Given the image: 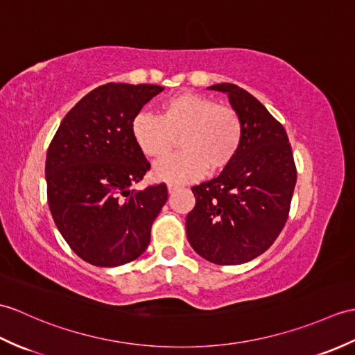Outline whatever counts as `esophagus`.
Wrapping results in <instances>:
<instances>
[{
    "label": "esophagus",
    "mask_w": 355,
    "mask_h": 355,
    "mask_svg": "<svg viewBox=\"0 0 355 355\" xmlns=\"http://www.w3.org/2000/svg\"><path fill=\"white\" fill-rule=\"evenodd\" d=\"M177 189H180V186H178V184H172V183H169V184H168V192H169V193L175 192Z\"/></svg>",
    "instance_id": "esophagus-1"
}]
</instances>
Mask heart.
<instances>
[{
  "instance_id": "1",
  "label": "heart",
  "mask_w": 355,
  "mask_h": 355,
  "mask_svg": "<svg viewBox=\"0 0 355 355\" xmlns=\"http://www.w3.org/2000/svg\"><path fill=\"white\" fill-rule=\"evenodd\" d=\"M131 137L148 159L168 155L180 139L181 153L155 164V178L187 183L205 172L225 169L241 150L243 121L234 107L210 96L183 92L160 104L159 114L139 113L131 121Z\"/></svg>"
}]
</instances>
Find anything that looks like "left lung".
Masks as SVG:
<instances>
[{
  "instance_id": "obj_1",
  "label": "left lung",
  "mask_w": 355,
  "mask_h": 355,
  "mask_svg": "<svg viewBox=\"0 0 355 355\" xmlns=\"http://www.w3.org/2000/svg\"><path fill=\"white\" fill-rule=\"evenodd\" d=\"M209 89L228 95L243 121L236 159L193 186L196 204L186 218L192 248L216 265H242L265 252L289 218L296 166L284 127L257 98L232 83Z\"/></svg>"
}]
</instances>
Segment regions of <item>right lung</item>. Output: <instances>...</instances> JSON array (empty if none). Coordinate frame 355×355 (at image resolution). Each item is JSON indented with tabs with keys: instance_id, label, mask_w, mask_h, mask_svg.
<instances>
[{
	"instance_id": "add662e5",
	"label": "right lung",
	"mask_w": 355,
	"mask_h": 355,
	"mask_svg": "<svg viewBox=\"0 0 355 355\" xmlns=\"http://www.w3.org/2000/svg\"><path fill=\"white\" fill-rule=\"evenodd\" d=\"M162 90L96 87L66 113L48 146L49 210L71 250L94 266H121L142 255L168 200L164 183L133 189L151 166L131 137V121Z\"/></svg>"
}]
</instances>
